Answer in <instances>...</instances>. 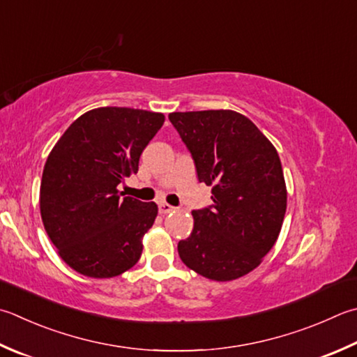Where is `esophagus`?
<instances>
[{"label": "esophagus", "instance_id": "esophagus-1", "mask_svg": "<svg viewBox=\"0 0 357 357\" xmlns=\"http://www.w3.org/2000/svg\"><path fill=\"white\" fill-rule=\"evenodd\" d=\"M158 211H160L161 214H169V213L176 211V208H174V206L169 205V204H165V202H163V204L158 205Z\"/></svg>", "mask_w": 357, "mask_h": 357}]
</instances>
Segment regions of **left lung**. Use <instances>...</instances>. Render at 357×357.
I'll list each match as a JSON object with an SVG mask.
<instances>
[{"mask_svg":"<svg viewBox=\"0 0 357 357\" xmlns=\"http://www.w3.org/2000/svg\"><path fill=\"white\" fill-rule=\"evenodd\" d=\"M190 149L213 205L194 210L190 238L178 242L186 267L213 281L257 268L277 242L287 190L278 152L247 116L233 110L169 113Z\"/></svg>","mask_w":357,"mask_h":357,"instance_id":"8db88e82","label":"left lung"}]
</instances>
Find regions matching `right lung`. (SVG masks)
<instances>
[{"label":"right lung","instance_id":"add662e5","mask_svg":"<svg viewBox=\"0 0 357 357\" xmlns=\"http://www.w3.org/2000/svg\"><path fill=\"white\" fill-rule=\"evenodd\" d=\"M163 123V113L99 107L80 115L52 147L40 214L59 257L76 272L113 278L138 262L158 206L123 197L118 185L138 172L139 155Z\"/></svg>","mask_w":357,"mask_h":357}]
</instances>
